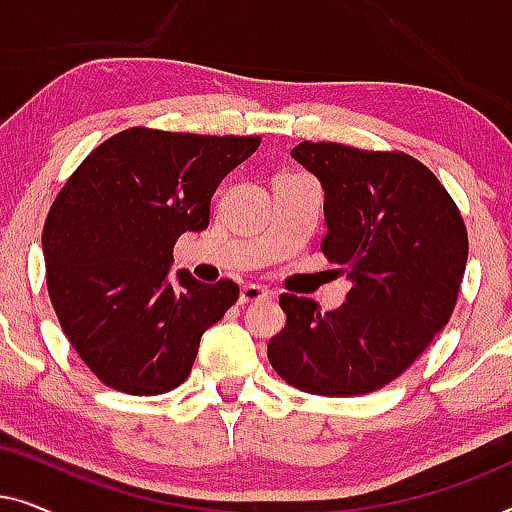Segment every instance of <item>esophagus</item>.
I'll list each match as a JSON object with an SVG mask.
<instances>
[{"instance_id": "obj_1", "label": "esophagus", "mask_w": 512, "mask_h": 512, "mask_svg": "<svg viewBox=\"0 0 512 512\" xmlns=\"http://www.w3.org/2000/svg\"><path fill=\"white\" fill-rule=\"evenodd\" d=\"M268 298H270V291L263 289V286H258V284H247V286H242V291H240L242 305L258 303V300H268Z\"/></svg>"}]
</instances>
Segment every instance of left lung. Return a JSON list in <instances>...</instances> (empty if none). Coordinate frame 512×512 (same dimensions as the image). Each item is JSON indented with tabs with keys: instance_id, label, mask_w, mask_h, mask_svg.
Wrapping results in <instances>:
<instances>
[{
	"instance_id": "obj_1",
	"label": "left lung",
	"mask_w": 512,
	"mask_h": 512,
	"mask_svg": "<svg viewBox=\"0 0 512 512\" xmlns=\"http://www.w3.org/2000/svg\"><path fill=\"white\" fill-rule=\"evenodd\" d=\"M291 156L324 188L321 251L352 282L340 310L279 296L275 373L317 396H361L405 373L450 321L468 258L459 207L424 163L401 151L300 142Z\"/></svg>"
}]
</instances>
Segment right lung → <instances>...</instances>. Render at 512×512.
<instances>
[{"mask_svg": "<svg viewBox=\"0 0 512 512\" xmlns=\"http://www.w3.org/2000/svg\"><path fill=\"white\" fill-rule=\"evenodd\" d=\"M261 137L130 128L76 167L46 216L53 310L81 361L111 389L156 396L191 375L200 338L237 303L233 279H170L172 247L209 226V202Z\"/></svg>", "mask_w": 512, "mask_h": 512, "instance_id": "1", "label": "right lung"}]
</instances>
